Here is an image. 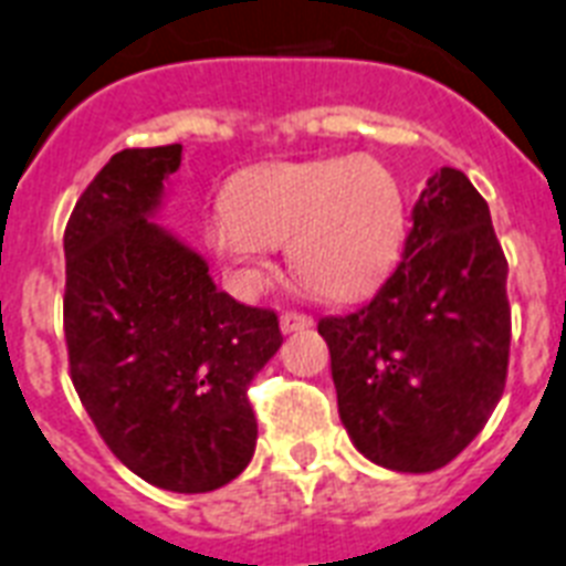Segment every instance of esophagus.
<instances>
[{
  "label": "esophagus",
  "mask_w": 566,
  "mask_h": 566,
  "mask_svg": "<svg viewBox=\"0 0 566 566\" xmlns=\"http://www.w3.org/2000/svg\"><path fill=\"white\" fill-rule=\"evenodd\" d=\"M279 325H282L284 334H293V331L311 328V325H314V319H311L307 314H296V311H287V314H282Z\"/></svg>",
  "instance_id": "obj_1"
}]
</instances>
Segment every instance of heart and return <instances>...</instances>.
Segmentation results:
<instances>
[{
  "label": "heart",
  "mask_w": 566,
  "mask_h": 566,
  "mask_svg": "<svg viewBox=\"0 0 566 566\" xmlns=\"http://www.w3.org/2000/svg\"><path fill=\"white\" fill-rule=\"evenodd\" d=\"M403 223L398 179L371 159L337 156L247 174L206 235L250 291L268 279L275 247L291 241L302 282L328 298H355L389 273Z\"/></svg>",
  "instance_id": "heart-1"
}]
</instances>
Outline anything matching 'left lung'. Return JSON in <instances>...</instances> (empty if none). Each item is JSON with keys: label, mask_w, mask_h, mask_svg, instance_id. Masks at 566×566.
Instances as JSON below:
<instances>
[{"label": "left lung", "mask_w": 566, "mask_h": 566, "mask_svg": "<svg viewBox=\"0 0 566 566\" xmlns=\"http://www.w3.org/2000/svg\"><path fill=\"white\" fill-rule=\"evenodd\" d=\"M506 275L489 203L462 171H436L375 298L319 319L339 421L369 462L430 474L474 442L506 387Z\"/></svg>", "instance_id": "obj_1"}]
</instances>
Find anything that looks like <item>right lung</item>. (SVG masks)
Wrapping results in <instances>:
<instances>
[{"instance_id":"1","label":"right lung","mask_w":566,"mask_h":566,"mask_svg":"<svg viewBox=\"0 0 566 566\" xmlns=\"http://www.w3.org/2000/svg\"><path fill=\"white\" fill-rule=\"evenodd\" d=\"M182 145L130 148L69 218L66 328L77 398L107 448L156 489L203 494L250 465L247 389L282 346L279 316L211 282L200 252L156 223Z\"/></svg>"}]
</instances>
